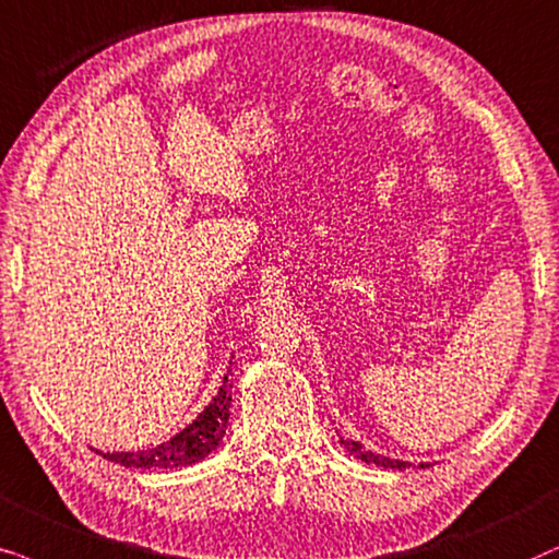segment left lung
Instances as JSON below:
<instances>
[{"label":"left lung","instance_id":"8db88e82","mask_svg":"<svg viewBox=\"0 0 559 559\" xmlns=\"http://www.w3.org/2000/svg\"><path fill=\"white\" fill-rule=\"evenodd\" d=\"M340 444L349 452V457L362 460V463H373V465H381V467H391V471H408V467H412V463H404V460H393V457L378 455V452L366 450L360 442L347 440V437H340ZM427 465L429 463H421L419 467H427Z\"/></svg>","mask_w":559,"mask_h":559}]
</instances>
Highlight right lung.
Masks as SVG:
<instances>
[{"label":"right lung","instance_id":"add662e5","mask_svg":"<svg viewBox=\"0 0 559 559\" xmlns=\"http://www.w3.org/2000/svg\"><path fill=\"white\" fill-rule=\"evenodd\" d=\"M229 404H233V381H229L227 373L222 378L214 399L204 406V412L191 424H186L170 440L155 444L151 450L138 452H96L117 465L143 467V471L145 467H166L168 471V467L197 465L222 444V437H225L229 424Z\"/></svg>","mask_w":559,"mask_h":559}]
</instances>
